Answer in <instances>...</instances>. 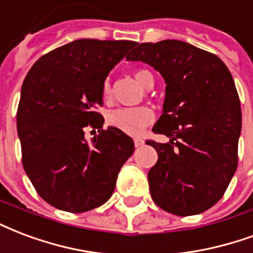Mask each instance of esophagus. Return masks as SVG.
Returning a JSON list of instances; mask_svg holds the SVG:
<instances>
[{"label":"esophagus","instance_id":"1","mask_svg":"<svg viewBox=\"0 0 253 253\" xmlns=\"http://www.w3.org/2000/svg\"><path fill=\"white\" fill-rule=\"evenodd\" d=\"M145 143V141L142 139V138H139V136H135L134 138V145H135V147H139V146H142Z\"/></svg>","mask_w":253,"mask_h":253}]
</instances>
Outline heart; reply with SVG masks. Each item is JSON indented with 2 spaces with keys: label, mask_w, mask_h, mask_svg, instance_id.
Returning a JSON list of instances; mask_svg holds the SVG:
<instances>
[{
  "label": "heart",
  "mask_w": 253,
  "mask_h": 253,
  "mask_svg": "<svg viewBox=\"0 0 253 253\" xmlns=\"http://www.w3.org/2000/svg\"><path fill=\"white\" fill-rule=\"evenodd\" d=\"M134 76L138 83L145 88H150L154 83V78L150 71L147 69H136ZM112 89L108 80L103 83L102 96L108 102L111 99ZM107 123L111 127H115L121 131L131 135H138L143 131V128L154 121V112L149 107H134V108H115L107 114Z\"/></svg>",
  "instance_id": "1"
}]
</instances>
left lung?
<instances>
[{
    "label": "left lung",
    "instance_id": "obj_1",
    "mask_svg": "<svg viewBox=\"0 0 253 253\" xmlns=\"http://www.w3.org/2000/svg\"><path fill=\"white\" fill-rule=\"evenodd\" d=\"M126 59L154 67L166 83L164 114L153 131L171 139L146 141L158 154L147 174L151 198L177 216L205 212L224 196L239 161L241 108L229 69L216 55L178 40L142 42Z\"/></svg>",
    "mask_w": 253,
    "mask_h": 253
}]
</instances>
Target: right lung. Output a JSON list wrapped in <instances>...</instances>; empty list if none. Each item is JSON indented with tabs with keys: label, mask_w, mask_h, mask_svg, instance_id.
<instances>
[{
	"label": "right lung",
	"mask_w": 253,
	"mask_h": 253,
	"mask_svg": "<svg viewBox=\"0 0 253 253\" xmlns=\"http://www.w3.org/2000/svg\"><path fill=\"white\" fill-rule=\"evenodd\" d=\"M136 44L82 39L41 56L29 69L17 108L21 161L52 207L83 213L111 197L134 142L115 127L104 130L96 110L108 72ZM88 126L99 132L89 144L84 138Z\"/></svg>",
	"instance_id": "add662e5"
}]
</instances>
